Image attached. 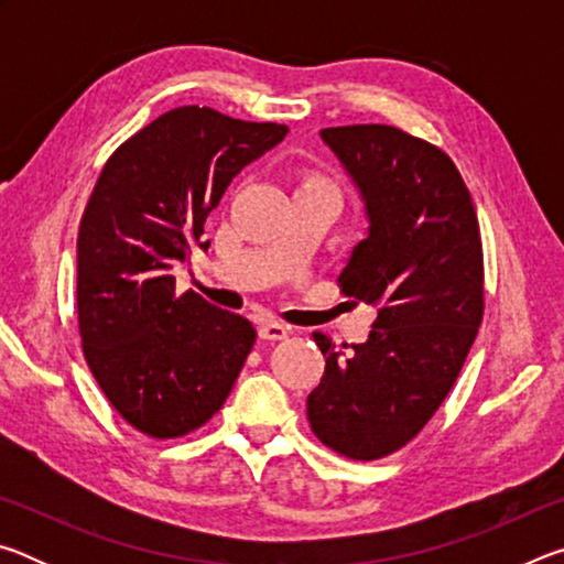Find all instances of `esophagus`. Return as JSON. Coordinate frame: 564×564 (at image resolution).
I'll return each instance as SVG.
<instances>
[{
    "mask_svg": "<svg viewBox=\"0 0 564 564\" xmlns=\"http://www.w3.org/2000/svg\"><path fill=\"white\" fill-rule=\"evenodd\" d=\"M259 336L263 340H283V338H289V328H285L283 323L269 321V323H263V326L259 328Z\"/></svg>",
    "mask_w": 564,
    "mask_h": 564,
    "instance_id": "34e87169",
    "label": "esophagus"
}]
</instances>
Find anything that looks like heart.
Wrapping results in <instances>:
<instances>
[{
    "label": "heart",
    "instance_id": "1",
    "mask_svg": "<svg viewBox=\"0 0 564 564\" xmlns=\"http://www.w3.org/2000/svg\"><path fill=\"white\" fill-rule=\"evenodd\" d=\"M303 184H328V181L323 178V176H318V174H308V176L303 178Z\"/></svg>",
    "mask_w": 564,
    "mask_h": 564
}]
</instances>
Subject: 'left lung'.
<instances>
[{
  "label": "left lung",
  "mask_w": 564,
  "mask_h": 564,
  "mask_svg": "<svg viewBox=\"0 0 564 564\" xmlns=\"http://www.w3.org/2000/svg\"><path fill=\"white\" fill-rule=\"evenodd\" d=\"M321 137L370 218L338 275L340 293L376 305L378 318L348 356L313 333L326 370L305 405L323 445L378 460L423 431L460 376L485 311L480 224L460 171L431 141L388 123Z\"/></svg>",
  "instance_id": "1"
}]
</instances>
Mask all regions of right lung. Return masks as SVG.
I'll use <instances>...</instances> for the list:
<instances>
[{
    "label": "right lung",
    "mask_w": 564,
    "mask_h": 564,
    "mask_svg": "<svg viewBox=\"0 0 564 564\" xmlns=\"http://www.w3.org/2000/svg\"><path fill=\"white\" fill-rule=\"evenodd\" d=\"M285 133V123L178 107L101 169L76 241L79 336L104 395L139 433L198 431L241 373L256 328L194 291L176 295L171 271L191 259L231 178Z\"/></svg>",
    "instance_id": "add662e5"
}]
</instances>
